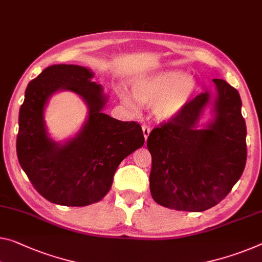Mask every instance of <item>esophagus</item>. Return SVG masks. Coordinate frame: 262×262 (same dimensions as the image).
<instances>
[{"instance_id": "obj_1", "label": "esophagus", "mask_w": 262, "mask_h": 262, "mask_svg": "<svg viewBox=\"0 0 262 262\" xmlns=\"http://www.w3.org/2000/svg\"><path fill=\"white\" fill-rule=\"evenodd\" d=\"M142 128H143L144 138H145V140H146V139H147V137H148V135H150V132H151V127L148 126V125H146V124H143V125H142Z\"/></svg>"}]
</instances>
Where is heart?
<instances>
[{"mask_svg": "<svg viewBox=\"0 0 262 262\" xmlns=\"http://www.w3.org/2000/svg\"><path fill=\"white\" fill-rule=\"evenodd\" d=\"M194 91V82L183 71H165L140 78L132 86L134 95L120 90L119 97L131 110L137 111L139 103L154 104L157 118L171 119L183 110Z\"/></svg>", "mask_w": 262, "mask_h": 262, "instance_id": "b5f03b06", "label": "heart"}]
</instances>
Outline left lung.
Masks as SVG:
<instances>
[{"instance_id": "obj_1", "label": "left lung", "mask_w": 262, "mask_h": 262, "mask_svg": "<svg viewBox=\"0 0 262 262\" xmlns=\"http://www.w3.org/2000/svg\"><path fill=\"white\" fill-rule=\"evenodd\" d=\"M215 118L196 128L210 94L190 100L174 117L151 131L150 191L157 204L177 211L203 212L219 204L240 179L247 159L246 123L236 89L213 79Z\"/></svg>"}]
</instances>
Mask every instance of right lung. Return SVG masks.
Masks as SVG:
<instances>
[{
  "instance_id": "right-lung-1",
  "label": "right lung",
  "mask_w": 262,
  "mask_h": 262,
  "mask_svg": "<svg viewBox=\"0 0 262 262\" xmlns=\"http://www.w3.org/2000/svg\"><path fill=\"white\" fill-rule=\"evenodd\" d=\"M94 74L79 66L58 64L44 69L28 84L19 108L16 151L19 165L43 198L63 206L97 203L110 190L120 162L143 146L137 122H122L103 114L106 99ZM78 93L90 106L82 131L64 145L46 136L42 110L57 90Z\"/></svg>"
}]
</instances>
